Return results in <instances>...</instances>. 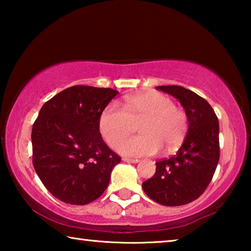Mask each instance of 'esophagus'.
Here are the masks:
<instances>
[{
    "label": "esophagus",
    "mask_w": 251,
    "mask_h": 251,
    "mask_svg": "<svg viewBox=\"0 0 251 251\" xmlns=\"http://www.w3.org/2000/svg\"><path fill=\"white\" fill-rule=\"evenodd\" d=\"M123 160L126 161V163H130V164H137L138 163V159H133V158H127V157H124Z\"/></svg>",
    "instance_id": "1"
}]
</instances>
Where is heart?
Listing matches in <instances>:
<instances>
[{"instance_id": "obj_1", "label": "heart", "mask_w": 251, "mask_h": 251, "mask_svg": "<svg viewBox=\"0 0 251 251\" xmlns=\"http://www.w3.org/2000/svg\"><path fill=\"white\" fill-rule=\"evenodd\" d=\"M143 118L139 126L142 135L119 141L129 132L131 121ZM99 129L106 143L123 155L139 157L155 155L163 145L177 147L187 131L184 110L174 106L168 96L159 92H146L125 99L124 108L110 103L101 110Z\"/></svg>"}]
</instances>
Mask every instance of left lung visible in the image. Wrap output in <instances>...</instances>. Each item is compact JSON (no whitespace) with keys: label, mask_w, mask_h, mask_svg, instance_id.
Wrapping results in <instances>:
<instances>
[{"label":"left lung","mask_w":251,"mask_h":251,"mask_svg":"<svg viewBox=\"0 0 251 251\" xmlns=\"http://www.w3.org/2000/svg\"><path fill=\"white\" fill-rule=\"evenodd\" d=\"M179 100L188 130L175 155L156 163L155 175L143 182L148 197L164 206H181L205 192L219 160V123L209 103L182 86H157Z\"/></svg>","instance_id":"obj_1"}]
</instances>
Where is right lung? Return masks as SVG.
Segmentation results:
<instances>
[{
	"instance_id": "right-lung-1",
	"label": "right lung",
	"mask_w": 251,
	"mask_h": 251,
	"mask_svg": "<svg viewBox=\"0 0 251 251\" xmlns=\"http://www.w3.org/2000/svg\"><path fill=\"white\" fill-rule=\"evenodd\" d=\"M117 94L112 88L78 85L42 106L32 128L33 165L59 201L86 205L107 188L121 157L101 138L99 118Z\"/></svg>"
}]
</instances>
